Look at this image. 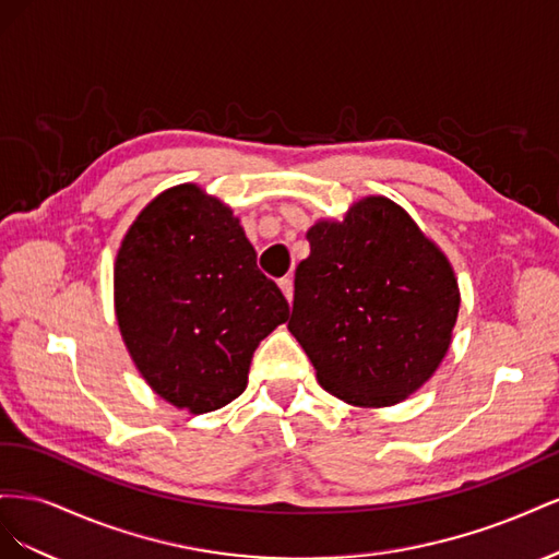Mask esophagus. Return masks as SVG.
<instances>
[{
	"label": "esophagus",
	"instance_id": "34e87169",
	"mask_svg": "<svg viewBox=\"0 0 559 559\" xmlns=\"http://www.w3.org/2000/svg\"><path fill=\"white\" fill-rule=\"evenodd\" d=\"M280 289H282V294L286 296V300H294V280L292 277H282L280 280Z\"/></svg>",
	"mask_w": 559,
	"mask_h": 559
}]
</instances>
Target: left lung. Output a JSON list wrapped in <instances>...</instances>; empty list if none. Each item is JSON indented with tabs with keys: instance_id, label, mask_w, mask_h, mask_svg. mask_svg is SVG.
<instances>
[{
	"instance_id": "left-lung-1",
	"label": "left lung",
	"mask_w": 559,
	"mask_h": 559,
	"mask_svg": "<svg viewBox=\"0 0 559 559\" xmlns=\"http://www.w3.org/2000/svg\"><path fill=\"white\" fill-rule=\"evenodd\" d=\"M289 331L319 384L352 405H392L425 384L460 312L452 267L386 198L357 202L343 224L308 230Z\"/></svg>"
}]
</instances>
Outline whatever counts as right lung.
<instances>
[{"label":"right lung","instance_id":"1","mask_svg":"<svg viewBox=\"0 0 559 559\" xmlns=\"http://www.w3.org/2000/svg\"><path fill=\"white\" fill-rule=\"evenodd\" d=\"M116 319L151 389L210 413L238 399L259 343L289 302L222 202L183 183L138 216L114 267Z\"/></svg>","mask_w":559,"mask_h":559}]
</instances>
